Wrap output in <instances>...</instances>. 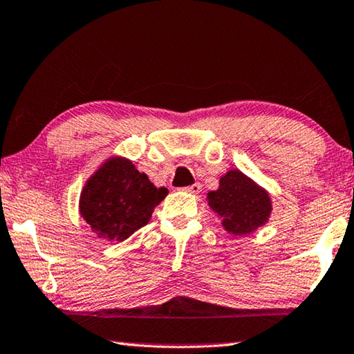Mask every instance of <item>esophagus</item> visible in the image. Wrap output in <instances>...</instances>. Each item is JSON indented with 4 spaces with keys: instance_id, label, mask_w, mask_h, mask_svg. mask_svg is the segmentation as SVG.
<instances>
[{
    "instance_id": "obj_1",
    "label": "esophagus",
    "mask_w": 354,
    "mask_h": 354,
    "mask_svg": "<svg viewBox=\"0 0 354 354\" xmlns=\"http://www.w3.org/2000/svg\"><path fill=\"white\" fill-rule=\"evenodd\" d=\"M183 192H187V193H193V194H198L199 192H201V185H199V183H194V185H189V187H185V188H183Z\"/></svg>"
}]
</instances>
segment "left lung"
I'll return each mask as SVG.
<instances>
[{
  "label": "left lung",
  "mask_w": 354,
  "mask_h": 354,
  "mask_svg": "<svg viewBox=\"0 0 354 354\" xmlns=\"http://www.w3.org/2000/svg\"><path fill=\"white\" fill-rule=\"evenodd\" d=\"M206 199L211 211L222 218V227L234 236H244L263 227L273 211L268 189L239 169L223 174L218 188L209 192Z\"/></svg>",
  "instance_id": "1"
}]
</instances>
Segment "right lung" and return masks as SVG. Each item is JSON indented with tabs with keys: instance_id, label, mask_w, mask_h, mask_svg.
<instances>
[{
	"instance_id": "1",
	"label": "right lung",
	"mask_w": 354,
	"mask_h": 354,
	"mask_svg": "<svg viewBox=\"0 0 354 354\" xmlns=\"http://www.w3.org/2000/svg\"><path fill=\"white\" fill-rule=\"evenodd\" d=\"M145 172L124 156H110L86 180L80 194V215L100 239L124 241L150 222L151 214L167 196Z\"/></svg>"
}]
</instances>
